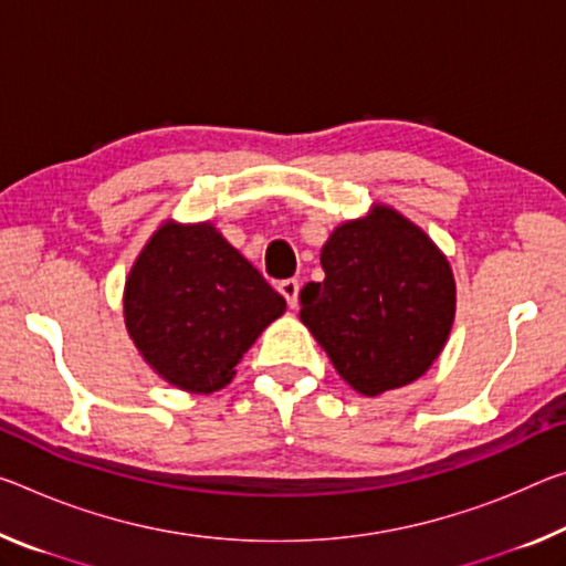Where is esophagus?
<instances>
[{"label": "esophagus", "instance_id": "1", "mask_svg": "<svg viewBox=\"0 0 566 566\" xmlns=\"http://www.w3.org/2000/svg\"><path fill=\"white\" fill-rule=\"evenodd\" d=\"M276 290H280L282 297L286 300V304L294 310L297 307V294H300V282L297 280H282L276 284Z\"/></svg>", "mask_w": 566, "mask_h": 566}]
</instances>
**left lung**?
Returning a JSON list of instances; mask_svg holds the SVG:
<instances>
[{
  "mask_svg": "<svg viewBox=\"0 0 566 566\" xmlns=\"http://www.w3.org/2000/svg\"><path fill=\"white\" fill-rule=\"evenodd\" d=\"M325 280L300 292V319L363 396L420 378L448 339L455 284L446 256L388 206L347 221L322 249Z\"/></svg>",
  "mask_w": 566,
  "mask_h": 566,
  "instance_id": "left-lung-1",
  "label": "left lung"
}]
</instances>
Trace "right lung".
I'll return each instance as SVG.
<instances>
[{"label": "right lung", "mask_w": 566, "mask_h": 566, "mask_svg": "<svg viewBox=\"0 0 566 566\" xmlns=\"http://www.w3.org/2000/svg\"><path fill=\"white\" fill-rule=\"evenodd\" d=\"M286 310L211 223H166L125 282V325L146 363L168 382L213 392L262 329Z\"/></svg>", "instance_id": "right-lung-1"}]
</instances>
